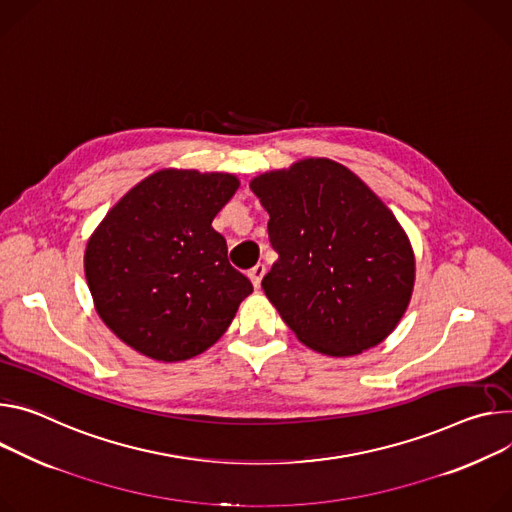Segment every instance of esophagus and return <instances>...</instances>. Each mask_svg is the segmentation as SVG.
<instances>
[{
	"mask_svg": "<svg viewBox=\"0 0 512 512\" xmlns=\"http://www.w3.org/2000/svg\"><path fill=\"white\" fill-rule=\"evenodd\" d=\"M263 275H265V265H263V263H257L255 267H251V269H249V277H251V282H253V286H255V288H259V286H261Z\"/></svg>",
	"mask_w": 512,
	"mask_h": 512,
	"instance_id": "esophagus-1",
	"label": "esophagus"
}]
</instances>
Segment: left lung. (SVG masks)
Here are the masks:
<instances>
[{
  "label": "left lung",
  "instance_id": "8db88e82",
  "mask_svg": "<svg viewBox=\"0 0 512 512\" xmlns=\"http://www.w3.org/2000/svg\"><path fill=\"white\" fill-rule=\"evenodd\" d=\"M249 188L280 255L261 288L300 343L331 357L380 345L404 316L416 261L392 210L345 165L308 157Z\"/></svg>",
  "mask_w": 512,
  "mask_h": 512
}]
</instances>
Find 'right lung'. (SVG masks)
<instances>
[{"instance_id":"add662e5","label":"right lung","mask_w":512,"mask_h":512,"mask_svg":"<svg viewBox=\"0 0 512 512\" xmlns=\"http://www.w3.org/2000/svg\"><path fill=\"white\" fill-rule=\"evenodd\" d=\"M239 185L232 173L159 169L91 232L85 280L122 343L171 363L204 353L226 333L253 286L228 263L212 220Z\"/></svg>"}]
</instances>
